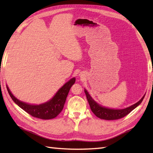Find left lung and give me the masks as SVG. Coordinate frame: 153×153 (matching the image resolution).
I'll return each instance as SVG.
<instances>
[{
	"label": "left lung",
	"mask_w": 153,
	"mask_h": 153,
	"mask_svg": "<svg viewBox=\"0 0 153 153\" xmlns=\"http://www.w3.org/2000/svg\"><path fill=\"white\" fill-rule=\"evenodd\" d=\"M84 91H85L87 99L88 100V102L89 104L91 110L94 113V114L100 119L106 120H118L128 115L133 110L135 109L136 107L140 105L145 97L144 95L139 101L136 102L134 105L128 107V108L123 109H112L101 106L93 99V98L90 96L89 93L87 92L86 89H84Z\"/></svg>",
	"instance_id": "obj_1"
}]
</instances>
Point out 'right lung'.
<instances>
[{"instance_id":"add662e5","label":"right lung","mask_w":153,"mask_h":153,"mask_svg":"<svg viewBox=\"0 0 153 153\" xmlns=\"http://www.w3.org/2000/svg\"><path fill=\"white\" fill-rule=\"evenodd\" d=\"M75 82H76V78L73 77L58 91L53 99L39 105H30V104L20 101L12 95L7 86H6V88L13 101L21 108L27 112L29 114L37 118L49 120L54 118L62 110L68 94Z\"/></svg>"}]
</instances>
